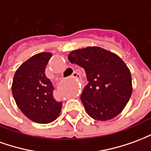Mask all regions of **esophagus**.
I'll list each match as a JSON object with an SVG mask.
<instances>
[{"label": "esophagus", "instance_id": "esophagus-1", "mask_svg": "<svg viewBox=\"0 0 151 151\" xmlns=\"http://www.w3.org/2000/svg\"><path fill=\"white\" fill-rule=\"evenodd\" d=\"M72 76H73V78H78V77H79V74H78V73L74 71V72L73 73Z\"/></svg>", "mask_w": 151, "mask_h": 151}]
</instances>
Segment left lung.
Returning <instances> with one entry per match:
<instances>
[{
	"label": "left lung",
	"mask_w": 151,
	"mask_h": 151,
	"mask_svg": "<svg viewBox=\"0 0 151 151\" xmlns=\"http://www.w3.org/2000/svg\"><path fill=\"white\" fill-rule=\"evenodd\" d=\"M68 58L85 69L89 83L81 100L90 116L106 121L123 111L133 86L129 69L120 56L95 46L72 51Z\"/></svg>",
	"instance_id": "1"
}]
</instances>
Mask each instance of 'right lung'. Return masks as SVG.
Returning a JSON list of instances; mask_svg holds the SVG:
<instances>
[{"mask_svg": "<svg viewBox=\"0 0 151 151\" xmlns=\"http://www.w3.org/2000/svg\"><path fill=\"white\" fill-rule=\"evenodd\" d=\"M52 56L40 52L18 67L14 76L12 94L15 103L28 119L39 124L56 120L62 108L53 98V86L45 75V69Z\"/></svg>", "mask_w": 151, "mask_h": 151, "instance_id": "1", "label": "right lung"}]
</instances>
